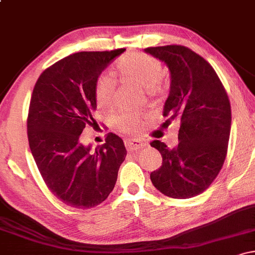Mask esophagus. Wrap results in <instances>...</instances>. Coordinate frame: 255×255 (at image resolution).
<instances>
[{
    "mask_svg": "<svg viewBox=\"0 0 255 255\" xmlns=\"http://www.w3.org/2000/svg\"><path fill=\"white\" fill-rule=\"evenodd\" d=\"M125 145H126V148H127L128 151H136V150H139V148H142L146 146L145 142L140 141V140H136V139L125 140Z\"/></svg>",
    "mask_w": 255,
    "mask_h": 255,
    "instance_id": "obj_1",
    "label": "esophagus"
}]
</instances>
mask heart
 Instances as JSON below:
<instances>
[{
    "label": "heart",
    "instance_id": "b5f03b06",
    "mask_svg": "<svg viewBox=\"0 0 255 255\" xmlns=\"http://www.w3.org/2000/svg\"><path fill=\"white\" fill-rule=\"evenodd\" d=\"M118 69L124 77L139 85L142 89L156 91L159 86L163 68L156 57L144 52L126 55L118 63ZM116 80L111 73H103L96 83V102L102 111H109L114 107ZM120 131L135 134L141 128V119L134 114H121L114 120Z\"/></svg>",
    "mask_w": 255,
    "mask_h": 255
}]
</instances>
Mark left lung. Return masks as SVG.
I'll return each instance as SVG.
<instances>
[{"instance_id":"left-lung-1","label":"left lung","mask_w":255,"mask_h":255,"mask_svg":"<svg viewBox=\"0 0 255 255\" xmlns=\"http://www.w3.org/2000/svg\"><path fill=\"white\" fill-rule=\"evenodd\" d=\"M170 71V93L164 104L165 125L180 126L178 145L169 148L153 140L160 152V168L152 183L174 199H188L210 187L223 166L230 135L231 109L227 91L212 66L183 45L146 48Z\"/></svg>"}]
</instances>
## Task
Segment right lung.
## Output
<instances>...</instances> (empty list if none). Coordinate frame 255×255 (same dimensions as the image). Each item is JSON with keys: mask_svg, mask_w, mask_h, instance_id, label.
<instances>
[{"mask_svg": "<svg viewBox=\"0 0 255 255\" xmlns=\"http://www.w3.org/2000/svg\"><path fill=\"white\" fill-rule=\"evenodd\" d=\"M126 49L81 51L57 61L38 78L27 116L28 144L46 187L62 203L91 209L113 192L127 156L120 136L109 133L95 151L80 134L96 122V83Z\"/></svg>", "mask_w": 255, "mask_h": 255, "instance_id": "right-lung-1", "label": "right lung"}]
</instances>
